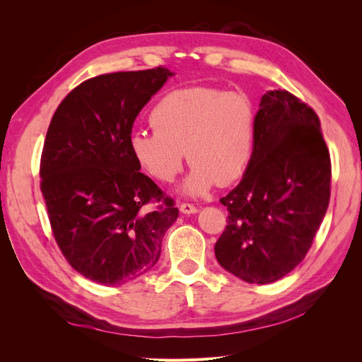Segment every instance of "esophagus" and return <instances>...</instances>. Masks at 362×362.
Segmentation results:
<instances>
[{
	"mask_svg": "<svg viewBox=\"0 0 362 362\" xmlns=\"http://www.w3.org/2000/svg\"><path fill=\"white\" fill-rule=\"evenodd\" d=\"M180 210H181V213H184V214H194V213H198V206H194V205L190 204V202H182V204L180 205Z\"/></svg>",
	"mask_w": 362,
	"mask_h": 362,
	"instance_id": "obj_1",
	"label": "esophagus"
}]
</instances>
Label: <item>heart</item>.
<instances>
[{"label":"heart","mask_w":362,"mask_h":362,"mask_svg":"<svg viewBox=\"0 0 362 362\" xmlns=\"http://www.w3.org/2000/svg\"><path fill=\"white\" fill-rule=\"evenodd\" d=\"M149 124L154 131L131 134V154L151 178L172 182L182 169L185 151L193 164L184 184L190 196L205 194L214 182L235 181L254 154L257 110L245 92L184 87L152 107Z\"/></svg>","instance_id":"b5f03b06"}]
</instances>
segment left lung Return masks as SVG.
Returning a JSON list of instances; mask_svg holds the SVG:
<instances>
[{"label":"left lung","instance_id":"8db88e82","mask_svg":"<svg viewBox=\"0 0 362 362\" xmlns=\"http://www.w3.org/2000/svg\"><path fill=\"white\" fill-rule=\"evenodd\" d=\"M331 157L313 108L287 90L261 96L254 154L221 202L226 228L214 245L225 270L269 284L305 258L327 210Z\"/></svg>","mask_w":362,"mask_h":362}]
</instances>
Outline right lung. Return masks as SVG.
Here are the masks:
<instances>
[{"mask_svg":"<svg viewBox=\"0 0 362 362\" xmlns=\"http://www.w3.org/2000/svg\"><path fill=\"white\" fill-rule=\"evenodd\" d=\"M170 71L113 72L71 90L54 113L40 157V190L63 257L87 279L119 286L157 264L178 208L140 172L133 124ZM149 203H158L149 211Z\"/></svg>","mask_w":362,"mask_h":362,"instance_id":"1","label":"right lung"}]
</instances>
